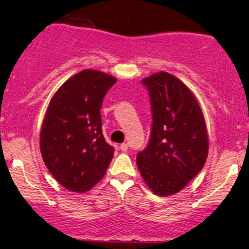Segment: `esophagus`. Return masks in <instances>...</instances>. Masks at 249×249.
I'll return each mask as SVG.
<instances>
[{
    "instance_id": "1",
    "label": "esophagus",
    "mask_w": 249,
    "mask_h": 249,
    "mask_svg": "<svg viewBox=\"0 0 249 249\" xmlns=\"http://www.w3.org/2000/svg\"><path fill=\"white\" fill-rule=\"evenodd\" d=\"M119 148H121L122 152H127V149H128V144H127V143H122L121 146H119Z\"/></svg>"
}]
</instances>
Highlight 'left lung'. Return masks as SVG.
I'll return each mask as SVG.
<instances>
[{
    "label": "left lung",
    "mask_w": 249,
    "mask_h": 249,
    "mask_svg": "<svg viewBox=\"0 0 249 249\" xmlns=\"http://www.w3.org/2000/svg\"><path fill=\"white\" fill-rule=\"evenodd\" d=\"M153 125L148 146L137 156L147 186L160 196L178 193L201 171L208 156L202 110L190 88L168 72L142 79Z\"/></svg>",
    "instance_id": "obj_1"
}]
</instances>
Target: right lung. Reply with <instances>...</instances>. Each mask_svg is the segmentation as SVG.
I'll return each instance as SVG.
<instances>
[{"mask_svg": "<svg viewBox=\"0 0 249 249\" xmlns=\"http://www.w3.org/2000/svg\"><path fill=\"white\" fill-rule=\"evenodd\" d=\"M116 78L83 70L50 100L40 132V150L49 172L63 187L84 193L105 176L114 147L102 134L100 109Z\"/></svg>", "mask_w": 249, "mask_h": 249, "instance_id": "1", "label": "right lung"}]
</instances>
